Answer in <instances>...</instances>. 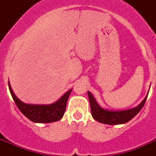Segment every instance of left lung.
<instances>
[{
  "mask_svg": "<svg viewBox=\"0 0 156 156\" xmlns=\"http://www.w3.org/2000/svg\"><path fill=\"white\" fill-rule=\"evenodd\" d=\"M87 94L90 105V109H91V115L94 119L97 120L98 122L108 125L123 124L133 119L143 108L148 94V93L147 94L144 100L134 108L126 110L114 111V110L105 109V108L101 107L98 104L91 93L90 91H87Z\"/></svg>",
  "mask_w": 156,
  "mask_h": 156,
  "instance_id": "left-lung-1",
  "label": "left lung"
}]
</instances>
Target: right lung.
I'll return each mask as SVG.
<instances>
[{"mask_svg": "<svg viewBox=\"0 0 156 156\" xmlns=\"http://www.w3.org/2000/svg\"><path fill=\"white\" fill-rule=\"evenodd\" d=\"M8 87L14 101L22 113L32 122L37 123H50L58 121L63 117L72 90L65 93L57 101L49 105L26 104L19 100L14 94L10 83L8 81Z\"/></svg>", "mask_w": 156, "mask_h": 156, "instance_id": "obj_1", "label": "right lung"}]
</instances>
